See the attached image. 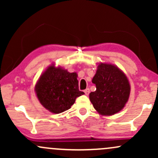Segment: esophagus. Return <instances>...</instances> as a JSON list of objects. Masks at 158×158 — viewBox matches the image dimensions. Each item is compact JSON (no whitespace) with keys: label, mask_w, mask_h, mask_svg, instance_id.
<instances>
[{"label":"esophagus","mask_w":158,"mask_h":158,"mask_svg":"<svg viewBox=\"0 0 158 158\" xmlns=\"http://www.w3.org/2000/svg\"><path fill=\"white\" fill-rule=\"evenodd\" d=\"M84 92H85V95H89V94H90V90H89V88H87V89H85V90H84Z\"/></svg>","instance_id":"obj_1"}]
</instances>
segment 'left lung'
<instances>
[{
	"mask_svg": "<svg viewBox=\"0 0 158 158\" xmlns=\"http://www.w3.org/2000/svg\"><path fill=\"white\" fill-rule=\"evenodd\" d=\"M92 82L97 90L89 94L94 108L101 115L118 113L126 106L130 95L129 81L120 69L114 64L99 63Z\"/></svg>",
	"mask_w": 158,
	"mask_h": 158,
	"instance_id": "left-lung-1",
	"label": "left lung"
}]
</instances>
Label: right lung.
<instances>
[{"instance_id":"obj_1","label":"right lung","mask_w":158,"mask_h":158,"mask_svg":"<svg viewBox=\"0 0 158 158\" xmlns=\"http://www.w3.org/2000/svg\"><path fill=\"white\" fill-rule=\"evenodd\" d=\"M77 77V73H70L61 67L49 66L35 87L40 103L54 114L70 109L76 99L85 94L79 90Z\"/></svg>"}]
</instances>
